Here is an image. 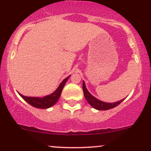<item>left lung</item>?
Listing matches in <instances>:
<instances>
[{
  "instance_id": "left-lung-1",
  "label": "left lung",
  "mask_w": 151,
  "mask_h": 151,
  "mask_svg": "<svg viewBox=\"0 0 151 151\" xmlns=\"http://www.w3.org/2000/svg\"><path fill=\"white\" fill-rule=\"evenodd\" d=\"M82 88H83V93L84 96H85V99L87 100V101L89 103V104L93 108V109H97V110L99 111H106L109 110V109H113L115 108L116 106H117L118 105H119L125 98L121 100V101H119L117 102L114 103H106L104 102V101H101V100L98 99L96 97H94L93 95H91L90 93V92L88 91V89L86 88V85H85V82H82Z\"/></svg>"
}]
</instances>
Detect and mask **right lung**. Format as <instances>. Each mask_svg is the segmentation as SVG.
Segmentation results:
<instances>
[{
	"label": "right lung",
	"instance_id": "obj_1",
	"mask_svg": "<svg viewBox=\"0 0 151 151\" xmlns=\"http://www.w3.org/2000/svg\"><path fill=\"white\" fill-rule=\"evenodd\" d=\"M69 77L70 76L65 78L61 82V84L58 87V88L53 93H52L50 95H47V96L42 97V98H40V97L24 96L23 95H22L21 93H18L26 102H27L28 104L32 106L33 107L38 108V109H48V108H50L53 105L56 104L57 101H58L60 96H61V92H62L63 87H64L66 81L69 80Z\"/></svg>",
	"mask_w": 151,
	"mask_h": 151
}]
</instances>
